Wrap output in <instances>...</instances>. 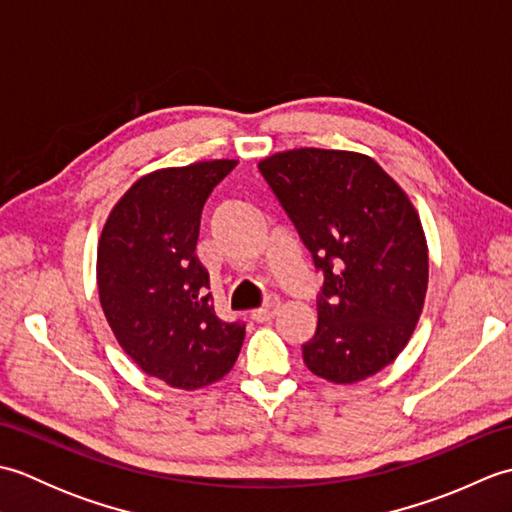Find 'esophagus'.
<instances>
[{
    "mask_svg": "<svg viewBox=\"0 0 512 512\" xmlns=\"http://www.w3.org/2000/svg\"><path fill=\"white\" fill-rule=\"evenodd\" d=\"M277 310H279V299L277 297H268L266 303H264V308L255 310L253 314H250V317H253L257 323H264V321L273 319L275 314H277Z\"/></svg>",
    "mask_w": 512,
    "mask_h": 512,
    "instance_id": "1",
    "label": "esophagus"
}]
</instances>
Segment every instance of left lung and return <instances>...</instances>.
<instances>
[{
  "label": "left lung",
  "instance_id": "1",
  "mask_svg": "<svg viewBox=\"0 0 512 512\" xmlns=\"http://www.w3.org/2000/svg\"><path fill=\"white\" fill-rule=\"evenodd\" d=\"M259 171L323 275L303 363L336 385L374 376L405 350L427 295L416 209L378 162L354 151L290 149Z\"/></svg>",
  "mask_w": 512,
  "mask_h": 512
}]
</instances>
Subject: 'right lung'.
I'll return each instance as SVG.
<instances>
[{
	"label": "right lung",
	"instance_id": "add662e5",
	"mask_svg": "<svg viewBox=\"0 0 512 512\" xmlns=\"http://www.w3.org/2000/svg\"><path fill=\"white\" fill-rule=\"evenodd\" d=\"M235 165L147 173L116 202L99 239L96 281L116 341L145 374L178 389L226 376L244 343L246 325L215 314L195 257L204 202Z\"/></svg>",
	"mask_w": 512,
	"mask_h": 512
}]
</instances>
